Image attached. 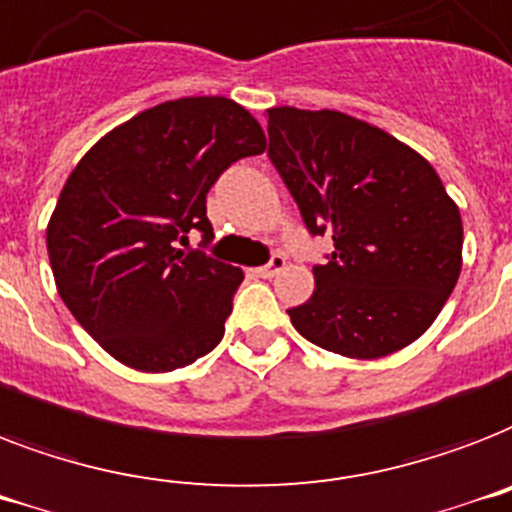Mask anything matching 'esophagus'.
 I'll list each match as a JSON object with an SVG mask.
<instances>
[{
    "mask_svg": "<svg viewBox=\"0 0 512 512\" xmlns=\"http://www.w3.org/2000/svg\"><path fill=\"white\" fill-rule=\"evenodd\" d=\"M282 269H285V256H282V253H275V256H272V259H269V264H264V267H259L256 269V275L259 277H275L277 272H282Z\"/></svg>",
    "mask_w": 512,
    "mask_h": 512,
    "instance_id": "obj_1",
    "label": "esophagus"
}]
</instances>
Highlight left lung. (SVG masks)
I'll list each match as a JSON object with an SVG mask.
<instances>
[{"label":"left lung","instance_id":"left-lung-1","mask_svg":"<svg viewBox=\"0 0 512 512\" xmlns=\"http://www.w3.org/2000/svg\"><path fill=\"white\" fill-rule=\"evenodd\" d=\"M269 161L312 235H333L314 293L288 309L306 341L351 359L410 346L463 269V219L412 147L338 110L269 108Z\"/></svg>","mask_w":512,"mask_h":512}]
</instances>
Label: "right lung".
Instances as JSON below:
<instances>
[{"mask_svg": "<svg viewBox=\"0 0 512 512\" xmlns=\"http://www.w3.org/2000/svg\"><path fill=\"white\" fill-rule=\"evenodd\" d=\"M267 150L227 97H182L116 126L79 161L47 224L55 285L79 325L126 367L171 372L222 341L243 272L179 248L214 230L206 195Z\"/></svg>", "mask_w": 512, "mask_h": 512, "instance_id": "obj_1", "label": "right lung"}]
</instances>
